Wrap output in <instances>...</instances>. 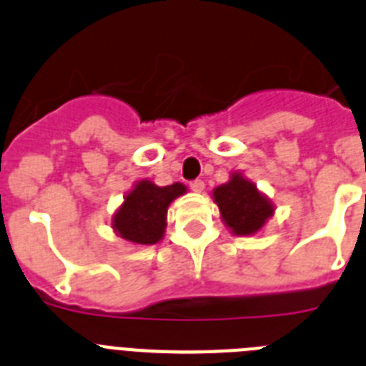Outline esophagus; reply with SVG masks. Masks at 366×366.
I'll list each match as a JSON object with an SVG mask.
<instances>
[{
  "label": "esophagus",
  "instance_id": "34e87169",
  "mask_svg": "<svg viewBox=\"0 0 366 366\" xmlns=\"http://www.w3.org/2000/svg\"><path fill=\"white\" fill-rule=\"evenodd\" d=\"M190 189H192L194 192H203V189H205V183H203L202 179H196L190 183Z\"/></svg>",
  "mask_w": 366,
  "mask_h": 366
}]
</instances>
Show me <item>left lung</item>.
<instances>
[{
	"instance_id": "1",
	"label": "left lung",
	"mask_w": 366,
	"mask_h": 366,
	"mask_svg": "<svg viewBox=\"0 0 366 366\" xmlns=\"http://www.w3.org/2000/svg\"><path fill=\"white\" fill-rule=\"evenodd\" d=\"M219 218L236 236L257 234L274 214V205L253 181L234 170L227 183L212 190Z\"/></svg>"
}]
</instances>
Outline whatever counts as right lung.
<instances>
[{
  "label": "right lung",
  "instance_id": "1",
  "mask_svg": "<svg viewBox=\"0 0 366 366\" xmlns=\"http://www.w3.org/2000/svg\"><path fill=\"white\" fill-rule=\"evenodd\" d=\"M187 194L183 183L157 187L150 179L135 181L112 216L113 232L134 245H154L163 240L170 203Z\"/></svg>",
  "mask_w": 366,
  "mask_h": 366
}]
</instances>
